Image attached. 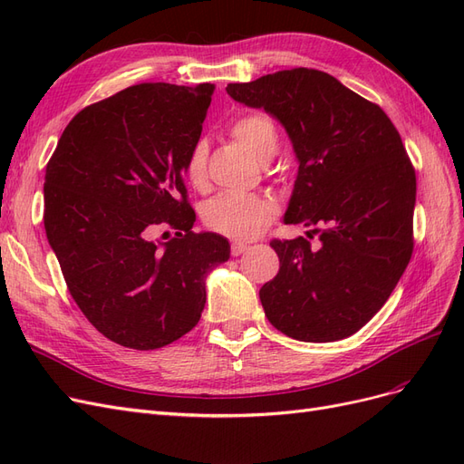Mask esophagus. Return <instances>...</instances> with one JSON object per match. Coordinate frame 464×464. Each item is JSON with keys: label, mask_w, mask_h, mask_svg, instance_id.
Instances as JSON below:
<instances>
[{"label": "esophagus", "mask_w": 464, "mask_h": 464, "mask_svg": "<svg viewBox=\"0 0 464 464\" xmlns=\"http://www.w3.org/2000/svg\"><path fill=\"white\" fill-rule=\"evenodd\" d=\"M247 244H242V242H234L232 244V256L234 257H237V256H242L244 254V251H247Z\"/></svg>", "instance_id": "esophagus-1"}]
</instances>
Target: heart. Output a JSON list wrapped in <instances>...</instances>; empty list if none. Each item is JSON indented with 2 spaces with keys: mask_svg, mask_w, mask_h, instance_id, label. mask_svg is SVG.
I'll use <instances>...</instances> for the list:
<instances>
[{
  "mask_svg": "<svg viewBox=\"0 0 464 464\" xmlns=\"http://www.w3.org/2000/svg\"><path fill=\"white\" fill-rule=\"evenodd\" d=\"M230 133L259 160H269L278 149V133L273 120L251 111L236 118ZM208 143L198 139L186 157V178L195 189H203L208 179ZM276 217V207L271 199L257 193H220L203 207V222L208 230L232 240H254Z\"/></svg>",
  "mask_w": 464,
  "mask_h": 464,
  "instance_id": "b5f03b06",
  "label": "heart"
}]
</instances>
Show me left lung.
<instances>
[{
    "label": "left lung",
    "instance_id": "1",
    "mask_svg": "<svg viewBox=\"0 0 464 464\" xmlns=\"http://www.w3.org/2000/svg\"><path fill=\"white\" fill-rule=\"evenodd\" d=\"M234 101L263 108L300 162L285 215L319 234L273 240L280 269L259 290L280 333L341 341L383 307L411 261L416 172L385 111L333 75L296 67L230 82Z\"/></svg>",
    "mask_w": 464,
    "mask_h": 464
}]
</instances>
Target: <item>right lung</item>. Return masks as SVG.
<instances>
[{"mask_svg":"<svg viewBox=\"0 0 464 464\" xmlns=\"http://www.w3.org/2000/svg\"><path fill=\"white\" fill-rule=\"evenodd\" d=\"M215 85L141 82L82 108L46 166L44 228L65 285L98 333L154 350L189 333L205 276L230 244L195 234L184 184ZM166 223L177 236L148 240Z\"/></svg>","mask_w":464,"mask_h":464,"instance_id":"add662e5","label":"right lung"}]
</instances>
